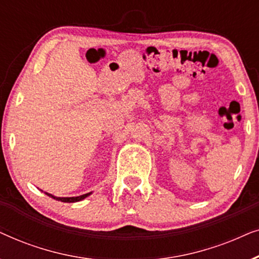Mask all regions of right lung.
I'll return each instance as SVG.
<instances>
[{
    "label": "right lung",
    "instance_id": "1",
    "mask_svg": "<svg viewBox=\"0 0 259 259\" xmlns=\"http://www.w3.org/2000/svg\"><path fill=\"white\" fill-rule=\"evenodd\" d=\"M46 194H47V196H49V197H52L53 199H56V200H59V201H63V203H75V201H80V200L84 199V198L90 196L91 193L82 194V196H79V197H69V198H60V197L58 198V197H54V196H53V194L47 193V192H46Z\"/></svg>",
    "mask_w": 259,
    "mask_h": 259
}]
</instances>
